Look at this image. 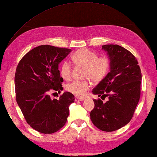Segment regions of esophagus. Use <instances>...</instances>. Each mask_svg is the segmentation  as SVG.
I'll use <instances>...</instances> for the list:
<instances>
[{"label": "esophagus", "mask_w": 157, "mask_h": 157, "mask_svg": "<svg viewBox=\"0 0 157 157\" xmlns=\"http://www.w3.org/2000/svg\"><path fill=\"white\" fill-rule=\"evenodd\" d=\"M85 99V98H81V97H75L76 101H84Z\"/></svg>", "instance_id": "1"}]
</instances>
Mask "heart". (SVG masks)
I'll list each match as a JSON object with an SVG mask.
<instances>
[{
    "label": "heart",
    "mask_w": 157,
    "mask_h": 157,
    "mask_svg": "<svg viewBox=\"0 0 157 157\" xmlns=\"http://www.w3.org/2000/svg\"><path fill=\"white\" fill-rule=\"evenodd\" d=\"M72 60L76 64L85 67L84 77L94 82H99L105 77L109 71L111 60L107 55L98 57L96 52L86 48L76 51L72 56ZM60 75L64 80L71 77L72 67L67 60L62 62L60 67ZM90 83L88 81H74L66 85V90L73 95L82 97L89 89Z\"/></svg>",
    "instance_id": "obj_1"
}]
</instances>
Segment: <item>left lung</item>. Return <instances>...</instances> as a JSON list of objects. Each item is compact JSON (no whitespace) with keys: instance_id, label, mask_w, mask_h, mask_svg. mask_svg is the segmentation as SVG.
Returning a JSON list of instances; mask_svg holds the SVG:
<instances>
[{"instance_id":"left-lung-1","label":"left lung","mask_w":157,"mask_h":157,"mask_svg":"<svg viewBox=\"0 0 157 157\" xmlns=\"http://www.w3.org/2000/svg\"><path fill=\"white\" fill-rule=\"evenodd\" d=\"M102 49L111 60L110 71L92 92L101 99L108 97V101L93 99L95 107L90 117L99 130L113 132L126 126L133 117L140 97L142 74L136 58L124 48L107 44Z\"/></svg>"}]
</instances>
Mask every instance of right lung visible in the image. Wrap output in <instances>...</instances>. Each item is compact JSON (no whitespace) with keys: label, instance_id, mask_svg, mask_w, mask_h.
I'll return each mask as SVG.
<instances>
[{"label":"right lung","instance_id":"1","mask_svg":"<svg viewBox=\"0 0 157 157\" xmlns=\"http://www.w3.org/2000/svg\"><path fill=\"white\" fill-rule=\"evenodd\" d=\"M71 52L68 48L42 45L33 48L19 62L15 75L16 101L29 126L43 134H52L64 126L69 105L75 101L71 93L52 99L51 90L63 88L58 64Z\"/></svg>","mask_w":157,"mask_h":157}]
</instances>
